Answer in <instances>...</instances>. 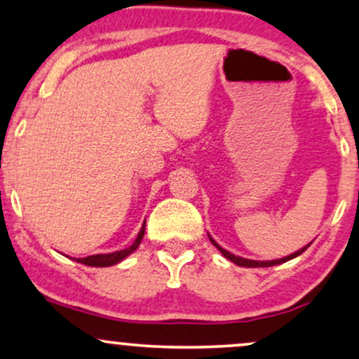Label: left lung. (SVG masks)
I'll list each match as a JSON object with an SVG mask.
<instances>
[{"label": "left lung", "instance_id": "left-lung-1", "mask_svg": "<svg viewBox=\"0 0 359 359\" xmlns=\"http://www.w3.org/2000/svg\"><path fill=\"white\" fill-rule=\"evenodd\" d=\"M210 241L213 243V245H215L216 248H218L219 253L223 255L224 258L229 259V261H233V263H234V264H238V266H245V268H268V266H274V264L286 263V261L293 259V258H296V256L302 255L303 251H306V250H308V246L311 245V243H309V245H306L304 248H302V250H298V251H296V253L290 255V256H285V258H281V259H273V261H255V259H246V258H241V256H236V255L229 253V251H226V250H223V248H221V246L218 245V243H216L211 236H210Z\"/></svg>", "mask_w": 359, "mask_h": 359}]
</instances>
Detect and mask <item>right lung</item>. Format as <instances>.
I'll return each instance as SVG.
<instances>
[{"label": "right lung", "mask_w": 359, "mask_h": 359, "mask_svg": "<svg viewBox=\"0 0 359 359\" xmlns=\"http://www.w3.org/2000/svg\"><path fill=\"white\" fill-rule=\"evenodd\" d=\"M144 226H146V221L143 223V226H141L138 238H136L135 243H133L131 246L125 248V250L114 251V253H108V255H93V256H86V258H78L74 261H78V263H81V264H86V266H96V268L113 266V264H116V263H119V261L125 259L126 256H130L133 251H136V248L140 246V243L144 236Z\"/></svg>", "instance_id": "right-lung-1"}]
</instances>
